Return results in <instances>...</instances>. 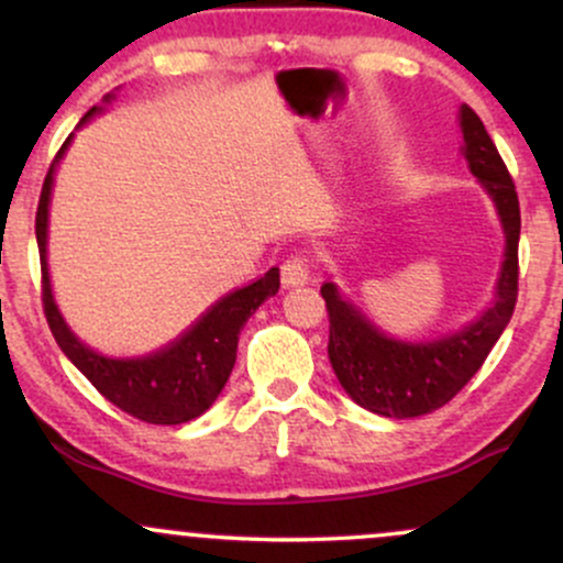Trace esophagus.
<instances>
[{
  "mask_svg": "<svg viewBox=\"0 0 563 563\" xmlns=\"http://www.w3.org/2000/svg\"><path fill=\"white\" fill-rule=\"evenodd\" d=\"M280 275H283V286H286V288L307 286V283H309V262L303 260L301 254L290 256V260L283 262Z\"/></svg>",
  "mask_w": 563,
  "mask_h": 563,
  "instance_id": "1",
  "label": "esophagus"
}]
</instances>
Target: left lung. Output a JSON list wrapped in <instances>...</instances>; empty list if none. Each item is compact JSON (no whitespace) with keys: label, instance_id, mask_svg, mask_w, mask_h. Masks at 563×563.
I'll use <instances>...</instances> for the list:
<instances>
[{"label":"left lung","instance_id":"left-lung-1","mask_svg":"<svg viewBox=\"0 0 563 563\" xmlns=\"http://www.w3.org/2000/svg\"><path fill=\"white\" fill-rule=\"evenodd\" d=\"M457 126L463 137V158L493 200L506 235L489 307L457 331L437 339L405 341L380 331L357 303L341 294L333 280L320 288L331 320L328 357L341 389L365 410L397 421L439 410L468 384L506 331L519 294L521 214L514 179L482 119L466 102L457 108Z\"/></svg>","mask_w":563,"mask_h":563}]
</instances>
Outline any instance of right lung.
Here are the masks:
<instances>
[{
	"label": "right lung",
	"mask_w": 563,
	"mask_h": 563,
	"mask_svg": "<svg viewBox=\"0 0 563 563\" xmlns=\"http://www.w3.org/2000/svg\"><path fill=\"white\" fill-rule=\"evenodd\" d=\"M113 100L115 92L102 97L100 106L89 108L76 129L89 124L95 115L106 113V108ZM70 142H74V134L63 142L60 153H57L53 166H49L36 209V243L38 260H42L44 314H47L49 328H53L57 346L63 349V354L79 367L84 376L89 378V384L108 402L121 407L129 416L158 426L192 421V418L203 416L217 402L219 394H222L238 357V335H241L245 320L269 296L277 294V288H280V269L273 267L256 283H249V286L222 296L185 333H179L177 339L151 354L108 357V354L84 344L79 335L70 331L60 307H57L47 264L49 203H53L55 174L60 161L66 158Z\"/></svg>",
	"instance_id": "1"
}]
</instances>
